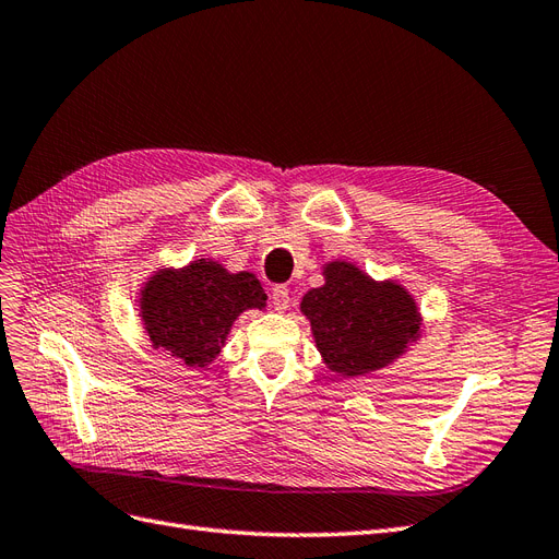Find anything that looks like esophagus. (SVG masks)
Returning a JSON list of instances; mask_svg holds the SVG:
<instances>
[{"label": "esophagus", "mask_w": 559, "mask_h": 559, "mask_svg": "<svg viewBox=\"0 0 559 559\" xmlns=\"http://www.w3.org/2000/svg\"><path fill=\"white\" fill-rule=\"evenodd\" d=\"M271 305H274L276 311H285L290 307V290L285 288V285H276L274 290H271Z\"/></svg>", "instance_id": "obj_1"}]
</instances>
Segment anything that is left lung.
I'll list each match as a JSON object with an SVG mask.
<instances>
[{"instance_id":"left-lung-1","label":"left lung","mask_w":559,"mask_h":559,"mask_svg":"<svg viewBox=\"0 0 559 559\" xmlns=\"http://www.w3.org/2000/svg\"><path fill=\"white\" fill-rule=\"evenodd\" d=\"M325 283L301 297L328 370L350 379L384 370L421 337V311L405 285L374 281L354 262L323 264Z\"/></svg>"}]
</instances>
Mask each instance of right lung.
<instances>
[{
  "mask_svg": "<svg viewBox=\"0 0 559 559\" xmlns=\"http://www.w3.org/2000/svg\"><path fill=\"white\" fill-rule=\"evenodd\" d=\"M264 307L266 293L258 276L250 271L234 274L209 258L180 269H156L142 283L138 299L152 346L199 370L219 356L238 316Z\"/></svg>",
  "mask_w": 559,
  "mask_h": 559,
  "instance_id": "1",
  "label": "right lung"
}]
</instances>
